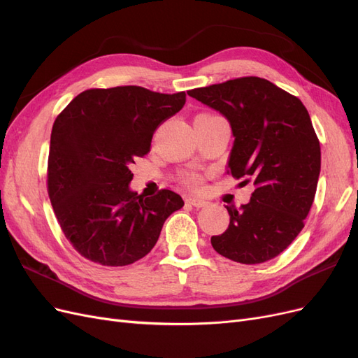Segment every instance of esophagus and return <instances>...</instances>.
Here are the masks:
<instances>
[{"instance_id": "obj_1", "label": "esophagus", "mask_w": 358, "mask_h": 358, "mask_svg": "<svg viewBox=\"0 0 358 358\" xmlns=\"http://www.w3.org/2000/svg\"><path fill=\"white\" fill-rule=\"evenodd\" d=\"M187 203L192 204L194 208H204V206L209 204V201H206L204 199H200V197H188Z\"/></svg>"}]
</instances>
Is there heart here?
I'll list each match as a JSON object with an SVG mask.
<instances>
[{
	"label": "heart",
	"instance_id": "b5f03b06",
	"mask_svg": "<svg viewBox=\"0 0 358 358\" xmlns=\"http://www.w3.org/2000/svg\"><path fill=\"white\" fill-rule=\"evenodd\" d=\"M188 182L192 183V185H196V183H199V179H197V178H191Z\"/></svg>",
	"mask_w": 358,
	"mask_h": 358
}]
</instances>
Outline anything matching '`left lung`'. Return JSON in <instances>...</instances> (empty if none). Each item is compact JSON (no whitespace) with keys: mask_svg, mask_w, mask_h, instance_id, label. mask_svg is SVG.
<instances>
[{"mask_svg":"<svg viewBox=\"0 0 358 358\" xmlns=\"http://www.w3.org/2000/svg\"><path fill=\"white\" fill-rule=\"evenodd\" d=\"M220 112L234 137L227 173L254 183L249 203L225 206L230 224L212 236L218 254L242 264L278 257L301 231L315 199L321 148L297 96L262 78H241L188 91Z\"/></svg>","mask_w":358,"mask_h":358,"instance_id":"left-lung-1","label":"left lung"}]
</instances>
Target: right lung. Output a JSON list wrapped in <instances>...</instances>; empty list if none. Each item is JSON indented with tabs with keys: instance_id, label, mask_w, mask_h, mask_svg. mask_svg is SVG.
I'll use <instances>...</instances> for the list:
<instances>
[{
	"instance_id": "1",
	"label": "right lung",
	"mask_w": 358,
	"mask_h": 358,
	"mask_svg": "<svg viewBox=\"0 0 358 358\" xmlns=\"http://www.w3.org/2000/svg\"><path fill=\"white\" fill-rule=\"evenodd\" d=\"M185 92L159 94L116 86L79 94L55 119L48 191L61 229L82 257L127 266L150 252L183 200L170 189L155 197L129 188V166L150 150L157 128L176 115Z\"/></svg>"
}]
</instances>
